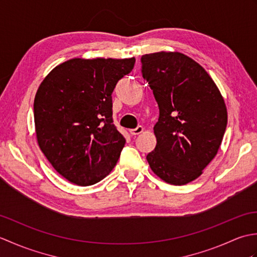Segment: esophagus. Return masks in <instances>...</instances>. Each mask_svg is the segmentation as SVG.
Masks as SVG:
<instances>
[{
	"mask_svg": "<svg viewBox=\"0 0 257 257\" xmlns=\"http://www.w3.org/2000/svg\"><path fill=\"white\" fill-rule=\"evenodd\" d=\"M144 132V127H141V125H138L137 128H135V129H130V134H132L133 136H137V135H140L141 133Z\"/></svg>",
	"mask_w": 257,
	"mask_h": 257,
	"instance_id": "1",
	"label": "esophagus"
}]
</instances>
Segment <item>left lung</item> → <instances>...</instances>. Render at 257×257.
<instances>
[{
  "instance_id": "8db88e82",
  "label": "left lung",
  "mask_w": 257,
  "mask_h": 257,
  "mask_svg": "<svg viewBox=\"0 0 257 257\" xmlns=\"http://www.w3.org/2000/svg\"><path fill=\"white\" fill-rule=\"evenodd\" d=\"M141 63L159 107L157 145L147 161L167 183L192 182L222 144L227 123L224 98L206 70L182 53L146 54Z\"/></svg>"
}]
</instances>
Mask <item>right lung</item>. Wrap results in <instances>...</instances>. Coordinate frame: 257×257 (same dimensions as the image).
Returning <instances> with one entry per match:
<instances>
[{"instance_id": "add662e5", "label": "right lung", "mask_w": 257, "mask_h": 257, "mask_svg": "<svg viewBox=\"0 0 257 257\" xmlns=\"http://www.w3.org/2000/svg\"><path fill=\"white\" fill-rule=\"evenodd\" d=\"M136 58H72L53 68L34 99L37 144L69 182L91 185L116 166L125 139L112 123L111 94Z\"/></svg>"}]
</instances>
